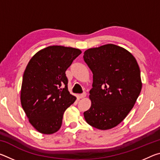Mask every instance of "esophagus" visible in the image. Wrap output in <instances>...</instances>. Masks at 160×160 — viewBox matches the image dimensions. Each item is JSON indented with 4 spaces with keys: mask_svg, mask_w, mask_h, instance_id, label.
<instances>
[{
    "mask_svg": "<svg viewBox=\"0 0 160 160\" xmlns=\"http://www.w3.org/2000/svg\"><path fill=\"white\" fill-rule=\"evenodd\" d=\"M86 95H87V94H86L85 92H84V93H82V94H80V99L85 98V97H86Z\"/></svg>",
    "mask_w": 160,
    "mask_h": 160,
    "instance_id": "1",
    "label": "esophagus"
}]
</instances>
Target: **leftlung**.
Listing matches in <instances>:
<instances>
[{"mask_svg": "<svg viewBox=\"0 0 160 160\" xmlns=\"http://www.w3.org/2000/svg\"><path fill=\"white\" fill-rule=\"evenodd\" d=\"M83 58L93 73L91 107L84 112L86 122L99 130L114 128L131 112L141 91L136 59L112 44L88 48Z\"/></svg>", "mask_w": 160, "mask_h": 160, "instance_id": "1", "label": "left lung"}]
</instances>
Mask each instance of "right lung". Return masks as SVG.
Masks as SVG:
<instances>
[{"label":"right lung","instance_id":"1","mask_svg":"<svg viewBox=\"0 0 160 160\" xmlns=\"http://www.w3.org/2000/svg\"><path fill=\"white\" fill-rule=\"evenodd\" d=\"M81 53L78 48L49 46L29 61L23 75L20 101L29 123L38 132L47 135L57 132L64 112L76 100L68 90L66 71Z\"/></svg>","mask_w":160,"mask_h":160}]
</instances>
